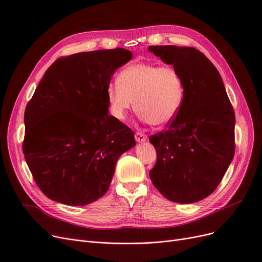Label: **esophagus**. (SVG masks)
Returning <instances> with one entry per match:
<instances>
[{
    "mask_svg": "<svg viewBox=\"0 0 262 262\" xmlns=\"http://www.w3.org/2000/svg\"><path fill=\"white\" fill-rule=\"evenodd\" d=\"M135 139H136L137 142H144L148 139V136L146 134H143L141 132H137L135 134Z\"/></svg>",
    "mask_w": 262,
    "mask_h": 262,
    "instance_id": "esophagus-1",
    "label": "esophagus"
}]
</instances>
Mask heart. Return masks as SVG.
Here are the masks:
<instances>
[{"mask_svg":"<svg viewBox=\"0 0 262 262\" xmlns=\"http://www.w3.org/2000/svg\"><path fill=\"white\" fill-rule=\"evenodd\" d=\"M113 118L124 121L134 108L153 126H166L176 119L185 99V84L176 68L139 62L126 67L118 84L106 92Z\"/></svg>","mask_w":262,"mask_h":262,"instance_id":"b5f03b06","label":"heart"}]
</instances>
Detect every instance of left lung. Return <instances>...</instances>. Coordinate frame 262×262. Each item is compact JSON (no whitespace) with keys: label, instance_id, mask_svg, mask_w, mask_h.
Returning a JSON list of instances; mask_svg holds the SVG:
<instances>
[{"label":"left lung","instance_id":"8db88e82","mask_svg":"<svg viewBox=\"0 0 262 262\" xmlns=\"http://www.w3.org/2000/svg\"><path fill=\"white\" fill-rule=\"evenodd\" d=\"M180 73L185 99L168 128L149 138L158 159L150 178L167 200L190 204L216 190L234 157L235 115L224 82L194 47L149 46Z\"/></svg>","mask_w":262,"mask_h":262}]
</instances>
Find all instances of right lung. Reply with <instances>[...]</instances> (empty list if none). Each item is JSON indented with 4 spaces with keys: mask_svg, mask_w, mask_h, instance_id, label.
<instances>
[{
    "mask_svg": "<svg viewBox=\"0 0 262 262\" xmlns=\"http://www.w3.org/2000/svg\"><path fill=\"white\" fill-rule=\"evenodd\" d=\"M124 48L73 54L46 70L25 111V159L53 201L83 206L104 195L115 164L136 146L134 132L109 115L111 76L127 63Z\"/></svg>",
    "mask_w": 262,
    "mask_h": 262,
    "instance_id": "1",
    "label": "right lung"
}]
</instances>
